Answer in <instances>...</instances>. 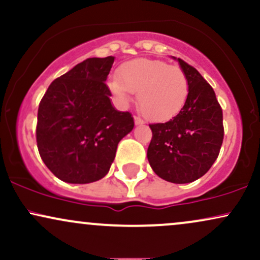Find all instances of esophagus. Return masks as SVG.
I'll use <instances>...</instances> for the list:
<instances>
[{
  "label": "esophagus",
  "mask_w": 260,
  "mask_h": 260,
  "mask_svg": "<svg viewBox=\"0 0 260 260\" xmlns=\"http://www.w3.org/2000/svg\"><path fill=\"white\" fill-rule=\"evenodd\" d=\"M134 123H136L137 126H142V124H144L145 122L143 121L139 116H134Z\"/></svg>",
  "instance_id": "obj_1"
}]
</instances>
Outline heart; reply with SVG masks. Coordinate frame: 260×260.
I'll return each instance as SVG.
<instances>
[{"instance_id":"b5f03b06","label":"heart","mask_w":260,"mask_h":260,"mask_svg":"<svg viewBox=\"0 0 260 260\" xmlns=\"http://www.w3.org/2000/svg\"><path fill=\"white\" fill-rule=\"evenodd\" d=\"M110 90L122 104L138 91L140 111L149 120L168 121L177 115L188 96V79L183 71L159 59L136 58L123 63L120 77L109 80Z\"/></svg>"}]
</instances>
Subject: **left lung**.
Masks as SVG:
<instances>
[{"label":"left lung","instance_id":"1","mask_svg":"<svg viewBox=\"0 0 260 260\" xmlns=\"http://www.w3.org/2000/svg\"><path fill=\"white\" fill-rule=\"evenodd\" d=\"M180 63L188 79V96L181 111L165 123L150 124L153 138L148 160L154 172L172 183H189L209 171L222 139V110L213 88L194 67Z\"/></svg>","mask_w":260,"mask_h":260}]
</instances>
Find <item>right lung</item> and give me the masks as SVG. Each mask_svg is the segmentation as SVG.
Masks as SVG:
<instances>
[{
    "label": "right lung",
    "instance_id": "1",
    "mask_svg": "<svg viewBox=\"0 0 260 260\" xmlns=\"http://www.w3.org/2000/svg\"><path fill=\"white\" fill-rule=\"evenodd\" d=\"M113 56L91 57L50 84L38 110L37 143L47 169L67 183L105 177L120 140L134 127L129 112L116 110L105 84Z\"/></svg>",
    "mask_w": 260,
    "mask_h": 260
}]
</instances>
